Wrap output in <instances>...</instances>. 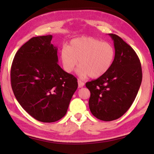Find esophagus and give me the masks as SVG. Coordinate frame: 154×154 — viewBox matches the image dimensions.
<instances>
[{
	"mask_svg": "<svg viewBox=\"0 0 154 154\" xmlns=\"http://www.w3.org/2000/svg\"><path fill=\"white\" fill-rule=\"evenodd\" d=\"M85 83L83 82V81H81V80H78V85H79V87H83L84 86Z\"/></svg>",
	"mask_w": 154,
	"mask_h": 154,
	"instance_id": "esophagus-1",
	"label": "esophagus"
}]
</instances>
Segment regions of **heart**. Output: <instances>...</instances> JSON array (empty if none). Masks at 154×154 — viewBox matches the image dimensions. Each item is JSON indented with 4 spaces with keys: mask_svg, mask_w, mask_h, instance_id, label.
Segmentation results:
<instances>
[{
    "mask_svg": "<svg viewBox=\"0 0 154 154\" xmlns=\"http://www.w3.org/2000/svg\"><path fill=\"white\" fill-rule=\"evenodd\" d=\"M114 57L115 50L112 44L91 37L75 39L61 51L65 71L73 72L79 61L77 73L81 78L101 77L110 69Z\"/></svg>",
    "mask_w": 154,
    "mask_h": 154,
    "instance_id": "heart-1",
    "label": "heart"
}]
</instances>
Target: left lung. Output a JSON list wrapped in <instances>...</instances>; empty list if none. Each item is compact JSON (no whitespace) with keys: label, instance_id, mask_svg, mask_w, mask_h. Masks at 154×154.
I'll use <instances>...</instances> for the list:
<instances>
[{"label":"left lung","instance_id":"left-lung-1","mask_svg":"<svg viewBox=\"0 0 154 154\" xmlns=\"http://www.w3.org/2000/svg\"><path fill=\"white\" fill-rule=\"evenodd\" d=\"M109 35L115 49L113 64L105 74L85 85L91 93V112L103 121L119 119L129 109L142 80L141 63L135 51L119 35Z\"/></svg>","mask_w":154,"mask_h":154}]
</instances>
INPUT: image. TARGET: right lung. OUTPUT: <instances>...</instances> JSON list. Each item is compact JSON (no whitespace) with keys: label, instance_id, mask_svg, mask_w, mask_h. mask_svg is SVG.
I'll return each instance as SVG.
<instances>
[{"label":"right lung","instance_id":"obj_1","mask_svg":"<svg viewBox=\"0 0 154 154\" xmlns=\"http://www.w3.org/2000/svg\"><path fill=\"white\" fill-rule=\"evenodd\" d=\"M51 35L34 37L13 60L11 86L21 106L35 119L54 122L66 114L78 87L77 79L57 63V48Z\"/></svg>","mask_w":154,"mask_h":154}]
</instances>
